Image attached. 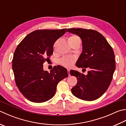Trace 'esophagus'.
Returning a JSON list of instances; mask_svg holds the SVG:
<instances>
[{"instance_id": "1", "label": "esophagus", "mask_w": 126, "mask_h": 126, "mask_svg": "<svg viewBox=\"0 0 126 126\" xmlns=\"http://www.w3.org/2000/svg\"><path fill=\"white\" fill-rule=\"evenodd\" d=\"M67 70H68V75H69V76H70V69H68Z\"/></svg>"}]
</instances>
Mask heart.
<instances>
[{"instance_id": "heart-1", "label": "heart", "mask_w": 126, "mask_h": 126, "mask_svg": "<svg viewBox=\"0 0 126 126\" xmlns=\"http://www.w3.org/2000/svg\"><path fill=\"white\" fill-rule=\"evenodd\" d=\"M78 40H80V38H79L78 36L74 35L71 36L70 38L69 39V41L70 43L71 42L75 41H78ZM57 44V41L55 43L54 47H55ZM75 59L73 57L70 56H64L60 59V63L63 66H65V67H70L71 66H72L73 63H74Z\"/></svg>"}]
</instances>
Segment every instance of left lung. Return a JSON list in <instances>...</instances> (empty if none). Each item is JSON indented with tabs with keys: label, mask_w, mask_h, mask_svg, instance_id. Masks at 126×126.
<instances>
[{
	"label": "left lung",
	"mask_w": 126,
	"mask_h": 126,
	"mask_svg": "<svg viewBox=\"0 0 126 126\" xmlns=\"http://www.w3.org/2000/svg\"><path fill=\"white\" fill-rule=\"evenodd\" d=\"M67 32L76 34L82 40V52L76 65L91 69L86 75L76 70L70 71V75L78 79L71 93L80 99L94 100L104 94L111 82L116 68L114 51L104 36L97 31L69 28Z\"/></svg>",
	"instance_id": "obj_1"
}]
</instances>
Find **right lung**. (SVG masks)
Segmentation results:
<instances>
[{
  "label": "right lung",
  "mask_w": 126,
  "mask_h": 126,
  "mask_svg": "<svg viewBox=\"0 0 126 126\" xmlns=\"http://www.w3.org/2000/svg\"><path fill=\"white\" fill-rule=\"evenodd\" d=\"M66 30L32 32L15 51L12 62L16 86L22 94L32 102L42 103L51 99L55 94L58 82L68 77L67 70L60 65L54 66L50 73L43 69L44 63L52 55L54 44Z\"/></svg>",
  "instance_id": "add662e5"
}]
</instances>
